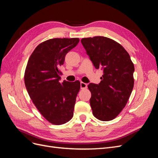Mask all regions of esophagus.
Returning <instances> with one entry per match:
<instances>
[{
    "mask_svg": "<svg viewBox=\"0 0 158 158\" xmlns=\"http://www.w3.org/2000/svg\"><path fill=\"white\" fill-rule=\"evenodd\" d=\"M80 88L81 89H85L87 88V84L84 82H81L80 83Z\"/></svg>",
    "mask_w": 158,
    "mask_h": 158,
    "instance_id": "obj_1",
    "label": "esophagus"
}]
</instances>
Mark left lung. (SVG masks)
Instances as JSON below:
<instances>
[{"label": "left lung", "instance_id": "left-lung-1", "mask_svg": "<svg viewBox=\"0 0 158 158\" xmlns=\"http://www.w3.org/2000/svg\"><path fill=\"white\" fill-rule=\"evenodd\" d=\"M95 69L103 75L99 84L90 83L89 103L94 116L102 121L114 119L126 106L134 87L135 66L118 43L103 36L81 40Z\"/></svg>", "mask_w": 158, "mask_h": 158}]
</instances>
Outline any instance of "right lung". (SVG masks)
I'll list each match as a JSON object with an SVG mask.
<instances>
[{
	"label": "right lung",
	"instance_id": "1",
	"mask_svg": "<svg viewBox=\"0 0 158 158\" xmlns=\"http://www.w3.org/2000/svg\"><path fill=\"white\" fill-rule=\"evenodd\" d=\"M79 41L78 38L45 41L36 47L27 62L24 74L27 93L38 111L52 125H63L73 117L80 82L60 83V66Z\"/></svg>",
	"mask_w": 158,
	"mask_h": 158
}]
</instances>
